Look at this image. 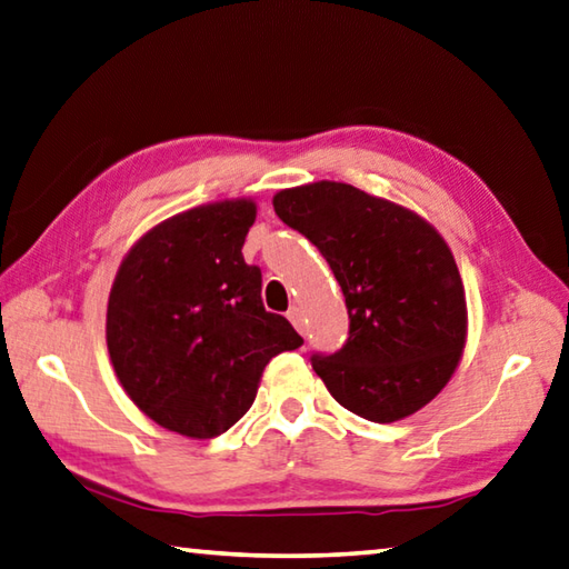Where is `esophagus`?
Segmentation results:
<instances>
[{
    "label": "esophagus",
    "mask_w": 569,
    "mask_h": 569,
    "mask_svg": "<svg viewBox=\"0 0 569 569\" xmlns=\"http://www.w3.org/2000/svg\"><path fill=\"white\" fill-rule=\"evenodd\" d=\"M286 316H288V320H291L296 330H303V311H301V308L291 306V308H288Z\"/></svg>",
    "instance_id": "1"
}]
</instances>
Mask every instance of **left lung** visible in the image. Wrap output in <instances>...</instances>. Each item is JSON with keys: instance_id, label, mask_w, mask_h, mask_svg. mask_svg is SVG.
I'll return each instance as SVG.
<instances>
[{"instance_id": "left-lung-1", "label": "left lung", "mask_w": 569, "mask_h": 569, "mask_svg": "<svg viewBox=\"0 0 569 569\" xmlns=\"http://www.w3.org/2000/svg\"><path fill=\"white\" fill-rule=\"evenodd\" d=\"M273 209L323 253L346 296V346L313 358L330 396L373 422L426 408L458 370L468 340L465 286L436 226L343 181L283 189Z\"/></svg>"}]
</instances>
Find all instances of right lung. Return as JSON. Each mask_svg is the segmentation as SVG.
<instances>
[{"instance_id":"1","label":"right lung","mask_w":569,"mask_h":569,"mask_svg":"<svg viewBox=\"0 0 569 569\" xmlns=\"http://www.w3.org/2000/svg\"><path fill=\"white\" fill-rule=\"evenodd\" d=\"M253 199L169 216L121 258L107 303V348L123 392L183 438L229 430L253 406L266 366L303 338L261 301L243 261Z\"/></svg>"}]
</instances>
